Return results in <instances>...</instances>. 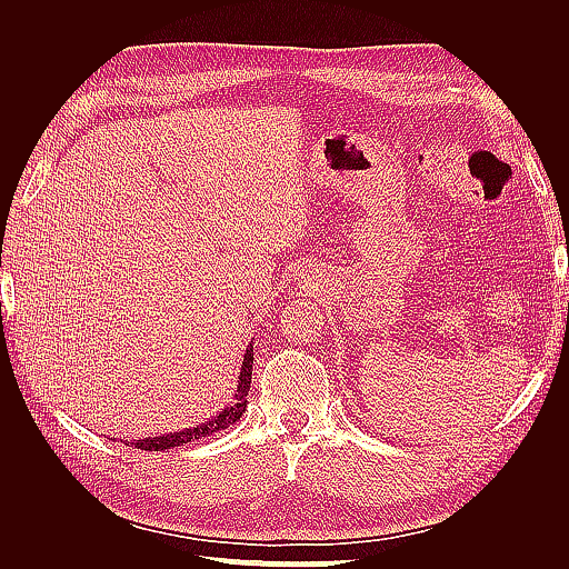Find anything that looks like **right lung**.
Segmentation results:
<instances>
[{
    "label": "right lung",
    "mask_w": 569,
    "mask_h": 569,
    "mask_svg": "<svg viewBox=\"0 0 569 569\" xmlns=\"http://www.w3.org/2000/svg\"><path fill=\"white\" fill-rule=\"evenodd\" d=\"M251 368H253V343H249V347H247V353H244V360H242V370H239L234 403L226 406L218 412V416L209 418L197 427H187V429H180V432H170V435H161V437L137 439V441H132L134 449H142V451L176 449V446L197 441L201 437H209L213 432H220V429H228L230 425H234L239 418L244 416V410H247V396H249V387H251Z\"/></svg>",
    "instance_id": "right-lung-1"
}]
</instances>
